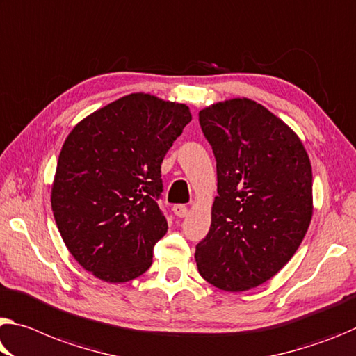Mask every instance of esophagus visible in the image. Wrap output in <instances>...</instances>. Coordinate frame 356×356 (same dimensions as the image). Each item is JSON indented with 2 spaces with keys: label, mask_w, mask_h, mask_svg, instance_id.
Wrapping results in <instances>:
<instances>
[{
  "label": "esophagus",
  "mask_w": 356,
  "mask_h": 356,
  "mask_svg": "<svg viewBox=\"0 0 356 356\" xmlns=\"http://www.w3.org/2000/svg\"><path fill=\"white\" fill-rule=\"evenodd\" d=\"M172 212L176 213L177 217L184 218V217L187 216V213H188V207L185 206V204H176V206H172Z\"/></svg>",
  "instance_id": "34e87169"
}]
</instances>
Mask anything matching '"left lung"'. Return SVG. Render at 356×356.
<instances>
[{"mask_svg": "<svg viewBox=\"0 0 356 356\" xmlns=\"http://www.w3.org/2000/svg\"><path fill=\"white\" fill-rule=\"evenodd\" d=\"M217 161L211 229L195 258L202 279L245 291L290 261L312 218V166L302 143L266 107L234 98L200 111Z\"/></svg>", "mask_w": 356, "mask_h": 356, "instance_id": "1", "label": "left lung"}]
</instances>
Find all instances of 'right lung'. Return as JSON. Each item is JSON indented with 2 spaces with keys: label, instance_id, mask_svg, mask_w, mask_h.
<instances>
[{
  "label": "right lung",
  "instance_id": "1",
  "mask_svg": "<svg viewBox=\"0 0 356 356\" xmlns=\"http://www.w3.org/2000/svg\"><path fill=\"white\" fill-rule=\"evenodd\" d=\"M191 120L185 104L131 93L77 123L61 147L52 211L67 250L111 284L150 268L168 231L161 163Z\"/></svg>",
  "mask_w": 356,
  "mask_h": 356
}]
</instances>
